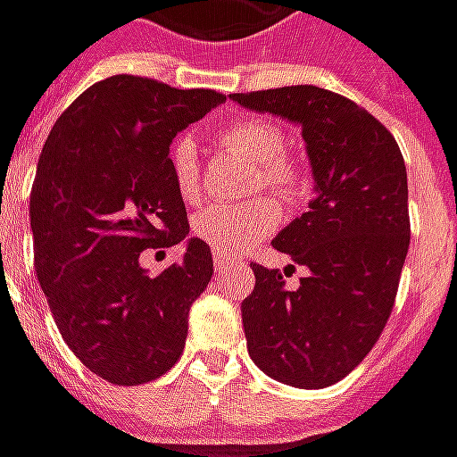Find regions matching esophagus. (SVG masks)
<instances>
[{
	"mask_svg": "<svg viewBox=\"0 0 457 457\" xmlns=\"http://www.w3.org/2000/svg\"><path fill=\"white\" fill-rule=\"evenodd\" d=\"M212 264H215V269H218V271H222V269L232 267L235 262H232L228 254H222V252H215V254H212Z\"/></svg>",
	"mask_w": 457,
	"mask_h": 457,
	"instance_id": "obj_1",
	"label": "esophagus"
}]
</instances>
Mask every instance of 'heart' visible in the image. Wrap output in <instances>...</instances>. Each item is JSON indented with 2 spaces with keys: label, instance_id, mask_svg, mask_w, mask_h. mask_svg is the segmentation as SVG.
<instances>
[{
  "label": "heart",
  "instance_id": "obj_1",
  "mask_svg": "<svg viewBox=\"0 0 457 457\" xmlns=\"http://www.w3.org/2000/svg\"><path fill=\"white\" fill-rule=\"evenodd\" d=\"M218 141L228 154L254 166L249 190H269L277 198L291 200L301 186V173L288 159L287 134L277 124L259 117H245L232 121L218 134ZM170 180L183 203H198L203 195L200 163L195 141L190 137L173 139L169 149ZM278 225V210L269 200H252L247 205H212L195 215L193 232L210 249L232 254L239 249L257 245Z\"/></svg>",
  "mask_w": 457,
  "mask_h": 457
}]
</instances>
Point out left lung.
<instances>
[{
	"label": "left lung",
	"instance_id": "8db88e82",
	"mask_svg": "<svg viewBox=\"0 0 457 457\" xmlns=\"http://www.w3.org/2000/svg\"><path fill=\"white\" fill-rule=\"evenodd\" d=\"M229 97L301 124L316 179L308 212L271 242L308 269L298 288L252 264L257 281L242 301L249 357L278 382L323 389L362 362L392 316L411 239L403 156L382 121L316 85Z\"/></svg>",
	"mask_w": 457,
	"mask_h": 457
}]
</instances>
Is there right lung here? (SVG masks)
<instances>
[{"label":"right lung","instance_id":"add662e5","mask_svg":"<svg viewBox=\"0 0 457 457\" xmlns=\"http://www.w3.org/2000/svg\"><path fill=\"white\" fill-rule=\"evenodd\" d=\"M220 103L215 90L112 75L90 85L44 144L29 203L36 277L68 347L110 384L151 382L183 353L212 252L190 237L156 277L139 257L188 237L169 146Z\"/></svg>","mask_w":457,"mask_h":457}]
</instances>
